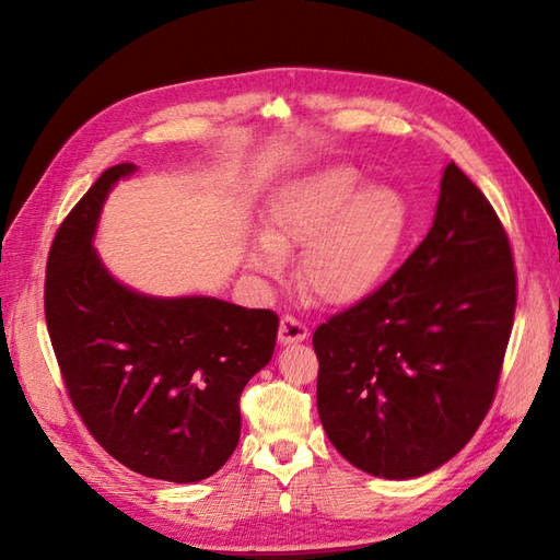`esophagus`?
I'll return each mask as SVG.
<instances>
[{
	"instance_id": "1",
	"label": "esophagus",
	"mask_w": 560,
	"mask_h": 560,
	"mask_svg": "<svg viewBox=\"0 0 560 560\" xmlns=\"http://www.w3.org/2000/svg\"><path fill=\"white\" fill-rule=\"evenodd\" d=\"M307 339V327L303 323H299L295 317H283L281 319V327H279V341L283 347H289V343H299Z\"/></svg>"
}]
</instances>
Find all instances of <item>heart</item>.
I'll return each instance as SVG.
<instances>
[{"label":"heart","mask_w":560,"mask_h":560,"mask_svg":"<svg viewBox=\"0 0 560 560\" xmlns=\"http://www.w3.org/2000/svg\"><path fill=\"white\" fill-rule=\"evenodd\" d=\"M411 233L409 199L395 185L368 183L351 163L303 173L271 197L261 237L245 249L249 269L279 279L303 247L299 281L329 307L359 305L377 291Z\"/></svg>","instance_id":"obj_1"}]
</instances>
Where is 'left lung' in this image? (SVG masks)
I'll use <instances>...</instances> for the list:
<instances>
[{"label":"left lung","instance_id":"1","mask_svg":"<svg viewBox=\"0 0 560 560\" xmlns=\"http://www.w3.org/2000/svg\"><path fill=\"white\" fill-rule=\"evenodd\" d=\"M515 303L503 225L450 161L423 243L313 335L317 411L339 455L380 479L455 457L491 409Z\"/></svg>","mask_w":560,"mask_h":560}]
</instances>
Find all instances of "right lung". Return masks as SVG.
Masks as SVG:
<instances>
[{"label": "right lung", "mask_w": 560, "mask_h": 560, "mask_svg": "<svg viewBox=\"0 0 560 560\" xmlns=\"http://www.w3.org/2000/svg\"><path fill=\"white\" fill-rule=\"evenodd\" d=\"M120 163L59 225L45 319L69 399L105 452L149 479L195 483L241 440V395L271 361L279 317L211 295L159 299L117 281L93 247Z\"/></svg>", "instance_id": "1"}]
</instances>
